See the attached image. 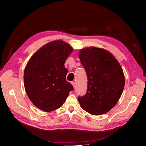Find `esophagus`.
<instances>
[{
	"label": "esophagus",
	"mask_w": 146,
	"mask_h": 146,
	"mask_svg": "<svg viewBox=\"0 0 146 146\" xmlns=\"http://www.w3.org/2000/svg\"><path fill=\"white\" fill-rule=\"evenodd\" d=\"M71 84H72V86H73L74 88V87H75V85H76V83H75L74 82H71Z\"/></svg>",
	"instance_id": "esophagus-1"
}]
</instances>
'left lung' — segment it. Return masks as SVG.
<instances>
[{"mask_svg": "<svg viewBox=\"0 0 146 146\" xmlns=\"http://www.w3.org/2000/svg\"><path fill=\"white\" fill-rule=\"evenodd\" d=\"M78 56L88 80L86 95L78 98L81 107L93 115L108 112L117 104L124 88L120 64L111 53L101 48H83Z\"/></svg>", "mask_w": 146, "mask_h": 146, "instance_id": "8db88e82", "label": "left lung"}]
</instances>
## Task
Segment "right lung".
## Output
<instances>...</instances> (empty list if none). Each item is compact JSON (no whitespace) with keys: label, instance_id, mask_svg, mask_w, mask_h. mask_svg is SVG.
I'll list each match as a JSON object with an SVG mask.
<instances>
[{"label":"right lung","instance_id":"add662e5","mask_svg":"<svg viewBox=\"0 0 146 146\" xmlns=\"http://www.w3.org/2000/svg\"><path fill=\"white\" fill-rule=\"evenodd\" d=\"M72 50V47L63 41H51L35 52L25 66V91L32 102L44 111L61 107L74 90L66 81L68 69L64 66Z\"/></svg>","mask_w":146,"mask_h":146}]
</instances>
